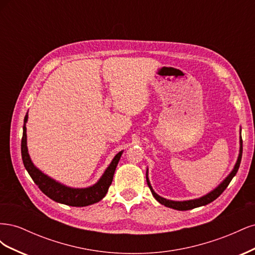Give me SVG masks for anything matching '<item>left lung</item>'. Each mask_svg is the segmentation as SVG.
I'll list each match as a JSON object with an SVG mask.
<instances>
[{
    "label": "left lung",
    "mask_w": 255,
    "mask_h": 255,
    "mask_svg": "<svg viewBox=\"0 0 255 255\" xmlns=\"http://www.w3.org/2000/svg\"><path fill=\"white\" fill-rule=\"evenodd\" d=\"M242 155H243V140H242V129H241V136H239V153H238V157L236 163L234 165V168L232 169V171H231L228 176L226 177L225 180H223L217 187H215L213 190H211L210 192H207L206 195L197 198V199H191V200H184V201H173V200H169L166 198L160 197L159 195H157L154 189L151 186V183L149 180V169L146 168V172H145V179H146V183H148V186L152 192L153 197L155 198V200L157 202H159L160 204H163L167 207H170L173 208V210L176 211H188V210H192V208H196L199 206H204L208 203L213 202L214 200L217 199L222 192L225 190L228 185L230 184V182L232 181L233 177L235 176V174L238 171V168L239 165H241V161H242Z\"/></svg>",
    "instance_id": "8db88e82"
}]
</instances>
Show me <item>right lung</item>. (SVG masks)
Listing matches in <instances>:
<instances>
[{"mask_svg": "<svg viewBox=\"0 0 255 255\" xmlns=\"http://www.w3.org/2000/svg\"><path fill=\"white\" fill-rule=\"evenodd\" d=\"M28 119V113L24 117V125H23V136L21 140V154L22 160L28 174L38 187L48 196L53 201L66 204L69 206H88L97 203L106 196L107 191L113 182L115 170L120 160L123 151H120L111 161V164L105 169L104 173L98 180L97 183L88 187L75 188L60 183L52 179L48 174L43 173L39 168H37L30 159L27 149V136H26V122Z\"/></svg>", "mask_w": 255, "mask_h": 255, "instance_id": "obj_1", "label": "right lung"}]
</instances>
